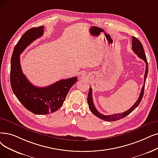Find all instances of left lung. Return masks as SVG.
<instances>
[{
  "instance_id": "8db88e82",
  "label": "left lung",
  "mask_w": 158,
  "mask_h": 158,
  "mask_svg": "<svg viewBox=\"0 0 158 158\" xmlns=\"http://www.w3.org/2000/svg\"><path fill=\"white\" fill-rule=\"evenodd\" d=\"M132 50L134 52V53L135 54H137L139 58H141V59H143L145 63H146V70H145V75H144V84L143 86L142 87L141 91L139 95V97L138 98V99L137 100V101L135 102V104H134V105L130 108V109L127 110V111L123 112V113H120V114H112V115H102L101 114H100L98 110L97 109L95 108L94 102H93V98H92V88L90 87V89H89V92H88V98H87V101H88V104L89 106V108H90V110L92 112V113L93 114H94L95 116H97L99 118L105 120L106 121H118L119 119H121L123 118L126 117L127 115H128L129 114L131 113L133 110L138 106V105H139V103L141 102L142 98L143 97V94H144V89H145V81H146V79L148 75V62L147 60V57H146V55L145 53V52H144V49H143V46L141 44V43L140 41L137 39L135 37H132Z\"/></svg>"
}]
</instances>
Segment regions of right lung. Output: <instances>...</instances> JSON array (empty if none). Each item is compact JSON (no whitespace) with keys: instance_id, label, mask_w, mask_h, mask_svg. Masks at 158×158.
Returning a JSON list of instances; mask_svg holds the SVG:
<instances>
[{"instance_id":"right-lung-1","label":"right lung","mask_w":158,"mask_h":158,"mask_svg":"<svg viewBox=\"0 0 158 158\" xmlns=\"http://www.w3.org/2000/svg\"><path fill=\"white\" fill-rule=\"evenodd\" d=\"M43 33V26L32 28L24 33L13 50L10 70L11 86L17 98L27 110L40 115L55 112L62 106L70 89L77 81L73 77L42 88L33 85L26 77L20 66V54Z\"/></svg>"}]
</instances>
